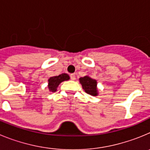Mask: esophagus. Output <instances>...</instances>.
<instances>
[{"mask_svg": "<svg viewBox=\"0 0 150 150\" xmlns=\"http://www.w3.org/2000/svg\"><path fill=\"white\" fill-rule=\"evenodd\" d=\"M71 80H75V79H76V76H75V74H71Z\"/></svg>", "mask_w": 150, "mask_h": 150, "instance_id": "obj_1", "label": "esophagus"}]
</instances>
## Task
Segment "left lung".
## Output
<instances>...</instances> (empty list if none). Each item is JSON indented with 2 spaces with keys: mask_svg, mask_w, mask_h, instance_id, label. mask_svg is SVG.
I'll return each instance as SVG.
<instances>
[{
  "mask_svg": "<svg viewBox=\"0 0 150 150\" xmlns=\"http://www.w3.org/2000/svg\"><path fill=\"white\" fill-rule=\"evenodd\" d=\"M79 83H81L83 88L87 94L93 96L98 95L97 88V81L88 76H85L79 78Z\"/></svg>",
  "mask_w": 150,
  "mask_h": 150,
  "instance_id": "8db88e82",
  "label": "left lung"
}]
</instances>
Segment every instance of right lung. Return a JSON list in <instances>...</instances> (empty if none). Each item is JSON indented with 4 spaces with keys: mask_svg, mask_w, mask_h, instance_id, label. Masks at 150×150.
<instances>
[{
    "mask_svg": "<svg viewBox=\"0 0 150 150\" xmlns=\"http://www.w3.org/2000/svg\"><path fill=\"white\" fill-rule=\"evenodd\" d=\"M70 79L68 74H62L59 76H52L48 79V88L49 90L52 92L57 91V87L59 86L62 82L66 81Z\"/></svg>",
    "mask_w": 150,
    "mask_h": 150,
    "instance_id": "obj_1",
    "label": "right lung"
}]
</instances>
